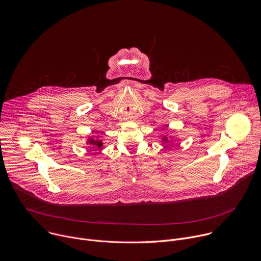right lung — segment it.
Returning <instances> with one entry per match:
<instances>
[{
	"mask_svg": "<svg viewBox=\"0 0 261 261\" xmlns=\"http://www.w3.org/2000/svg\"><path fill=\"white\" fill-rule=\"evenodd\" d=\"M88 142H89V144H91V145H93V146H96L97 148H100V147H101V142H100V141L90 139Z\"/></svg>",
	"mask_w": 261,
	"mask_h": 261,
	"instance_id": "obj_1",
	"label": "right lung"
}]
</instances>
